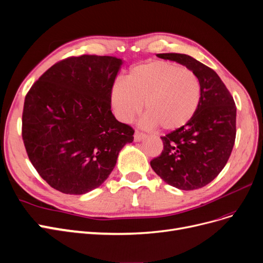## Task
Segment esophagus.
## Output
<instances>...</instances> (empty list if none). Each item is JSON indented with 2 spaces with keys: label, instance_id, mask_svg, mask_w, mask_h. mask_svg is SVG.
I'll return each instance as SVG.
<instances>
[{
  "label": "esophagus",
  "instance_id": "1",
  "mask_svg": "<svg viewBox=\"0 0 263 263\" xmlns=\"http://www.w3.org/2000/svg\"><path fill=\"white\" fill-rule=\"evenodd\" d=\"M145 138H146V135H145L144 133H142L140 131H135V133H134V141L135 142H140V141L144 140Z\"/></svg>",
  "mask_w": 263,
  "mask_h": 263
}]
</instances>
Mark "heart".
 Wrapping results in <instances>:
<instances>
[{
    "label": "heart",
    "instance_id": "heart-1",
    "mask_svg": "<svg viewBox=\"0 0 263 263\" xmlns=\"http://www.w3.org/2000/svg\"><path fill=\"white\" fill-rule=\"evenodd\" d=\"M201 99L197 74L187 67L167 61H154L132 67L124 80H117L110 101L117 118L131 121L143 109L141 126L152 130L160 124L173 131L195 116Z\"/></svg>",
    "mask_w": 263,
    "mask_h": 263
}]
</instances>
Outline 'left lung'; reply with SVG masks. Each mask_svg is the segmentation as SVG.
<instances>
[{
	"label": "left lung",
	"mask_w": 263,
	"mask_h": 263,
	"mask_svg": "<svg viewBox=\"0 0 263 263\" xmlns=\"http://www.w3.org/2000/svg\"><path fill=\"white\" fill-rule=\"evenodd\" d=\"M195 72L201 99L192 120L161 137L162 153L151 161L153 170L169 185L183 191L207 185L227 164L236 137V106L215 70L185 54H157Z\"/></svg>",
	"instance_id": "8db88e82"
}]
</instances>
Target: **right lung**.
<instances>
[{"label": "right lung", "mask_w": 263, "mask_h": 263, "mask_svg": "<svg viewBox=\"0 0 263 263\" xmlns=\"http://www.w3.org/2000/svg\"><path fill=\"white\" fill-rule=\"evenodd\" d=\"M122 61L81 55L56 63L26 95L22 134L32 166L53 189L82 195L104 183L134 130L111 112Z\"/></svg>", "instance_id": "obj_1"}]
</instances>
